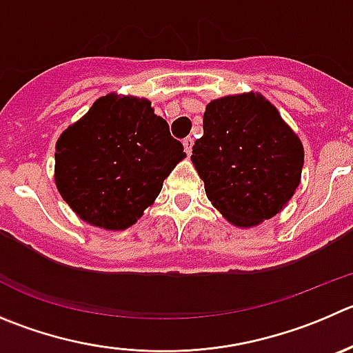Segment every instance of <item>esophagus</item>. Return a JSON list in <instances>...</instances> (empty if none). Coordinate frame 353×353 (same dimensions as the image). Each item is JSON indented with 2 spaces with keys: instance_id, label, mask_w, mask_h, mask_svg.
<instances>
[{
  "instance_id": "1",
  "label": "esophagus",
  "mask_w": 353,
  "mask_h": 353,
  "mask_svg": "<svg viewBox=\"0 0 353 353\" xmlns=\"http://www.w3.org/2000/svg\"><path fill=\"white\" fill-rule=\"evenodd\" d=\"M192 143H194L192 137H187V139H183V149H185L187 154L192 152Z\"/></svg>"
}]
</instances>
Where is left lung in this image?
I'll return each instance as SVG.
<instances>
[{"mask_svg":"<svg viewBox=\"0 0 353 353\" xmlns=\"http://www.w3.org/2000/svg\"><path fill=\"white\" fill-rule=\"evenodd\" d=\"M192 163L208 199L230 223L253 227L279 213L303 168V145L274 105L258 93L206 105Z\"/></svg>","mask_w":353,"mask_h":353,"instance_id":"obj_1","label":"left lung"}]
</instances>
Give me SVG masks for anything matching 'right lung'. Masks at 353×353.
I'll use <instances>...</instances> for the list:
<instances>
[{
  "label": "right lung",
  "mask_w": 353,
  "mask_h": 353,
  "mask_svg": "<svg viewBox=\"0 0 353 353\" xmlns=\"http://www.w3.org/2000/svg\"><path fill=\"white\" fill-rule=\"evenodd\" d=\"M183 157L182 142L149 100L112 93L60 135L55 183L81 220L123 230L154 203Z\"/></svg>",
  "instance_id": "right-lung-1"
}]
</instances>
